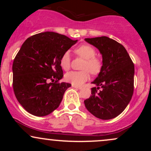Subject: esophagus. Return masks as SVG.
I'll list each match as a JSON object with an SVG mask.
<instances>
[{"instance_id":"esophagus-1","label":"esophagus","mask_w":151,"mask_h":151,"mask_svg":"<svg viewBox=\"0 0 151 151\" xmlns=\"http://www.w3.org/2000/svg\"><path fill=\"white\" fill-rule=\"evenodd\" d=\"M72 87H74V88H76V89H81V86H78L74 85V84H72Z\"/></svg>"}]
</instances>
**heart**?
Here are the masks:
<instances>
[{
	"label": "heart",
	"mask_w": 151,
	"mask_h": 151,
	"mask_svg": "<svg viewBox=\"0 0 151 151\" xmlns=\"http://www.w3.org/2000/svg\"><path fill=\"white\" fill-rule=\"evenodd\" d=\"M74 52L78 56L85 59L81 66V71H72L65 74V80L76 86H81L90 77V72L97 74L102 67V62L96 57V50L89 45H81L77 47ZM60 67L62 70L67 71L71 67L70 54L68 51L64 52L60 60Z\"/></svg>",
	"instance_id": "b5f03b06"
}]
</instances>
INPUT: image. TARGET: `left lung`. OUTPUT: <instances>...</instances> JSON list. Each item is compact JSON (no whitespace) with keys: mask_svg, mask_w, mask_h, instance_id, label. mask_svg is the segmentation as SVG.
Segmentation results:
<instances>
[{"mask_svg":"<svg viewBox=\"0 0 151 151\" xmlns=\"http://www.w3.org/2000/svg\"><path fill=\"white\" fill-rule=\"evenodd\" d=\"M101 53L103 65L93 81L91 95L84 101L94 116L109 120L122 113L131 101L134 89V65L122 45L108 37L86 38Z\"/></svg>","mask_w":151,"mask_h":151,"instance_id":"1","label":"left lung"}]
</instances>
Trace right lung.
Instances as JSON below:
<instances>
[{
  "label": "right lung",
  "mask_w": 151,
  "mask_h": 151,
  "mask_svg": "<svg viewBox=\"0 0 151 151\" xmlns=\"http://www.w3.org/2000/svg\"><path fill=\"white\" fill-rule=\"evenodd\" d=\"M67 36L45 32L24 42L13 64L15 97L28 113L45 116L58 109L72 84L60 82L63 71L60 60L77 42Z\"/></svg>",
  "instance_id": "add662e5"
}]
</instances>
